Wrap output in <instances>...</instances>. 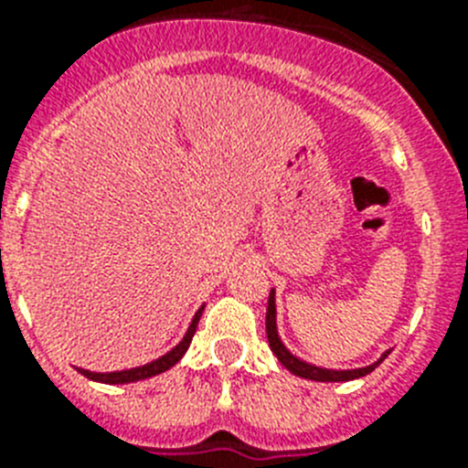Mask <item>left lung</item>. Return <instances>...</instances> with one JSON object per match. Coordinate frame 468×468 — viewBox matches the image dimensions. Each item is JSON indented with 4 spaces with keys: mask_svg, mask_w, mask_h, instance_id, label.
Returning a JSON list of instances; mask_svg holds the SVG:
<instances>
[{
    "mask_svg": "<svg viewBox=\"0 0 468 468\" xmlns=\"http://www.w3.org/2000/svg\"><path fill=\"white\" fill-rule=\"evenodd\" d=\"M267 340H270V346L271 351L276 354V358L281 361V366L288 367L292 375H297V378H304V379H316V382H346V379H356V378H363V375L373 373L375 367L379 366V363L387 358V354H384L382 358H379L378 363H373V366L367 367H361V370H324V367H316V366H309V363L300 361V358H295L291 354V351L285 349L283 345H281L279 335H276V307H274V291L270 292V304H267Z\"/></svg>",
    "mask_w": 468,
    "mask_h": 468,
    "instance_id": "1",
    "label": "left lung"
}]
</instances>
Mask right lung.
Segmentation results:
<instances>
[{
  "label": "right lung",
  "instance_id": "1",
  "mask_svg": "<svg viewBox=\"0 0 468 468\" xmlns=\"http://www.w3.org/2000/svg\"><path fill=\"white\" fill-rule=\"evenodd\" d=\"M201 312H204V307L194 314V321H192V325H189L187 335L183 337V342H180V345H177L173 351H168L166 356H161L159 361H152V363H147V366H143V367H133V370H122V373H89V370H81V367H80V373L84 375V378L93 379V382H105V384L140 382V379L154 378V375L164 373V370H168V367L176 366V363L185 356V351L189 349V342H192L194 333H197V325H198V318H201Z\"/></svg>",
  "mask_w": 468,
  "mask_h": 468
}]
</instances>
